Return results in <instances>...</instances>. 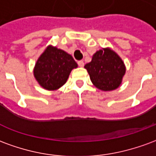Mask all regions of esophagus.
Segmentation results:
<instances>
[{"instance_id":"1","label":"esophagus","mask_w":156,"mask_h":156,"mask_svg":"<svg viewBox=\"0 0 156 156\" xmlns=\"http://www.w3.org/2000/svg\"><path fill=\"white\" fill-rule=\"evenodd\" d=\"M78 64L79 67H83V66H84V62H83V61L80 60V61L78 62Z\"/></svg>"}]
</instances>
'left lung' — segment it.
<instances>
[{"mask_svg": "<svg viewBox=\"0 0 156 156\" xmlns=\"http://www.w3.org/2000/svg\"><path fill=\"white\" fill-rule=\"evenodd\" d=\"M92 83L103 91L115 90L120 85L125 73L121 58L109 48L96 51L92 61L85 65Z\"/></svg>", "mask_w": 156, "mask_h": 156, "instance_id": "left-lung-1", "label": "left lung"}]
</instances>
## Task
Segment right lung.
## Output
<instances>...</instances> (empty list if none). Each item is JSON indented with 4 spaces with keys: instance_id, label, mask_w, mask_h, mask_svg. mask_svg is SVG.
Segmentation results:
<instances>
[{
    "instance_id": "obj_1",
    "label": "right lung",
    "mask_w": 156,
    "mask_h": 156,
    "mask_svg": "<svg viewBox=\"0 0 156 156\" xmlns=\"http://www.w3.org/2000/svg\"><path fill=\"white\" fill-rule=\"evenodd\" d=\"M77 67L78 64L71 55L50 46L37 62L34 76L42 88L55 90L64 84L72 69Z\"/></svg>"
}]
</instances>
